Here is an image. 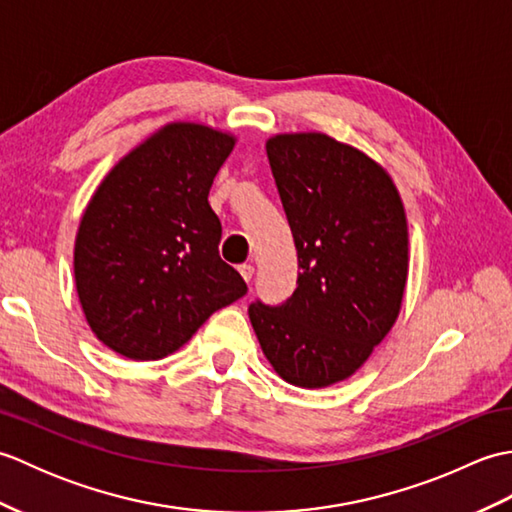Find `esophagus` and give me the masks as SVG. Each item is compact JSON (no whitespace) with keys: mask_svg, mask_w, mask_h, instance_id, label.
Here are the masks:
<instances>
[{"mask_svg":"<svg viewBox=\"0 0 512 512\" xmlns=\"http://www.w3.org/2000/svg\"><path fill=\"white\" fill-rule=\"evenodd\" d=\"M237 270H239V275L244 277V281H250V279H253V275H255V266L253 264H242Z\"/></svg>","mask_w":512,"mask_h":512,"instance_id":"34e87169","label":"esophagus"}]
</instances>
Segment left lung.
<instances>
[{
  "instance_id": "left-lung-1",
  "label": "left lung",
  "mask_w": 512,
  "mask_h": 512,
  "mask_svg": "<svg viewBox=\"0 0 512 512\" xmlns=\"http://www.w3.org/2000/svg\"><path fill=\"white\" fill-rule=\"evenodd\" d=\"M266 154L301 273L281 306L248 317L275 372L321 389L350 378L400 314L409 273L407 215L389 173L328 134L268 138Z\"/></svg>"
}]
</instances>
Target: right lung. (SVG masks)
<instances>
[{"label":"right lung","mask_w":512,"mask_h":512,"mask_svg":"<svg viewBox=\"0 0 512 512\" xmlns=\"http://www.w3.org/2000/svg\"><path fill=\"white\" fill-rule=\"evenodd\" d=\"M235 136L169 123L107 173L74 242V284L103 345L158 361L187 343L215 310L246 295L222 262V224L209 204Z\"/></svg>","instance_id":"obj_1"}]
</instances>
